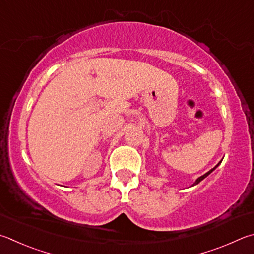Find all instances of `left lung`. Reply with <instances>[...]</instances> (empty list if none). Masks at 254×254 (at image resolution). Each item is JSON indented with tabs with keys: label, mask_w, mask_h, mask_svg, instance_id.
Returning <instances> with one entry per match:
<instances>
[{
	"label": "left lung",
	"mask_w": 254,
	"mask_h": 254,
	"mask_svg": "<svg viewBox=\"0 0 254 254\" xmlns=\"http://www.w3.org/2000/svg\"><path fill=\"white\" fill-rule=\"evenodd\" d=\"M221 162H222V161H220V162H219L218 164H216V165H215V167H214L213 169H211L209 172H206L205 174H203V175H201V177H200V178H197V179H196V181H195L194 183H193V184H192V187H193V186H195V184H197V183H200V182L202 181V180H203V179H205V178L207 177V175H209V174H210V173H211L212 171H213V170H215V168H216V167H218V165H219V164H220Z\"/></svg>",
	"instance_id": "8db88e82"
}]
</instances>
